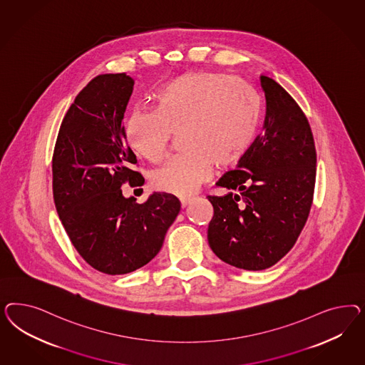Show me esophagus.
<instances>
[{
	"label": "esophagus",
	"mask_w": 365,
	"mask_h": 365,
	"mask_svg": "<svg viewBox=\"0 0 365 365\" xmlns=\"http://www.w3.org/2000/svg\"><path fill=\"white\" fill-rule=\"evenodd\" d=\"M191 200H192V198H190V197H187V198H180V205H182V207H186Z\"/></svg>",
	"instance_id": "34e87169"
}]
</instances>
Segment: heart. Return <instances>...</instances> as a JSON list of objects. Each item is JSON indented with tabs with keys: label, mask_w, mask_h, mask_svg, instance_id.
<instances>
[{
	"label": "heart",
	"mask_w": 365,
	"mask_h": 365,
	"mask_svg": "<svg viewBox=\"0 0 365 365\" xmlns=\"http://www.w3.org/2000/svg\"><path fill=\"white\" fill-rule=\"evenodd\" d=\"M154 110L135 108L124 135L133 153L148 162L165 158L173 135L185 151L156 168L159 191L186 197L210 178L214 165L226 167L246 151L255 133V98L240 78L223 73L187 72L155 92Z\"/></svg>",
	"instance_id": "heart-1"
}]
</instances>
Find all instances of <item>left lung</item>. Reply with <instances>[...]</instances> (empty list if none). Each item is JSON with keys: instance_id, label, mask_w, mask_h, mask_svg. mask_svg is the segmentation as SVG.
I'll list each match as a JSON object with an SVG mask.
<instances>
[{"instance_id": "obj_1", "label": "left lung", "mask_w": 365, "mask_h": 365, "mask_svg": "<svg viewBox=\"0 0 365 365\" xmlns=\"http://www.w3.org/2000/svg\"><path fill=\"white\" fill-rule=\"evenodd\" d=\"M259 80L266 100L264 133L238 168L217 182L227 194L207 197L214 209L207 230L211 250L245 270L267 269L294 246L316 182V147L305 113L273 78Z\"/></svg>"}]
</instances>
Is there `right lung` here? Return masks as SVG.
<instances>
[{"mask_svg": "<svg viewBox=\"0 0 365 365\" xmlns=\"http://www.w3.org/2000/svg\"><path fill=\"white\" fill-rule=\"evenodd\" d=\"M133 89L125 73L92 78L63 119L52 160L60 221L83 259L110 276L148 264L180 210L179 199L166 192L142 205L123 197L124 183H144L123 125Z\"/></svg>", "mask_w": 365, "mask_h": 365, "instance_id": "add662e5", "label": "right lung"}]
</instances>
